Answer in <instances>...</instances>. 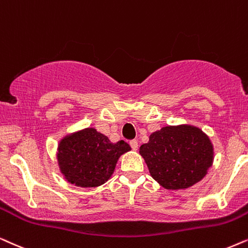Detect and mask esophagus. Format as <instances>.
Instances as JSON below:
<instances>
[{
    "mask_svg": "<svg viewBox=\"0 0 248 248\" xmlns=\"http://www.w3.org/2000/svg\"><path fill=\"white\" fill-rule=\"evenodd\" d=\"M129 144H130V146H131V148H133L134 151H137L138 150V141L136 140H130Z\"/></svg>",
    "mask_w": 248,
    "mask_h": 248,
    "instance_id": "1",
    "label": "esophagus"
}]
</instances>
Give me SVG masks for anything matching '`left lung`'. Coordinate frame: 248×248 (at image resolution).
I'll use <instances>...</instances> for the list:
<instances>
[{"label":"left lung","instance_id":"8db88e82","mask_svg":"<svg viewBox=\"0 0 248 248\" xmlns=\"http://www.w3.org/2000/svg\"><path fill=\"white\" fill-rule=\"evenodd\" d=\"M152 178L169 190L186 189L206 176L213 164L209 136L193 124L166 126L140 147Z\"/></svg>","mask_w":248,"mask_h":248}]
</instances>
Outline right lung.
I'll use <instances>...</instances> for the list:
<instances>
[{
    "label": "right lung",
    "mask_w": 248,
    "mask_h": 248,
    "mask_svg": "<svg viewBox=\"0 0 248 248\" xmlns=\"http://www.w3.org/2000/svg\"><path fill=\"white\" fill-rule=\"evenodd\" d=\"M131 150L129 144L110 140L95 128L65 134L58 143L57 160L60 172L77 187H98L114 172L119 158Z\"/></svg>",
    "instance_id": "1"
}]
</instances>
